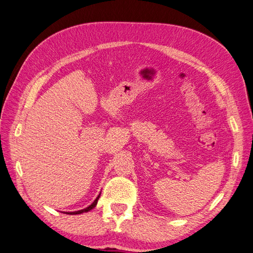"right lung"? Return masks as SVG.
I'll use <instances>...</instances> for the list:
<instances>
[{
    "label": "right lung",
    "instance_id": "obj_1",
    "mask_svg": "<svg viewBox=\"0 0 253 253\" xmlns=\"http://www.w3.org/2000/svg\"><path fill=\"white\" fill-rule=\"evenodd\" d=\"M99 197H100V193L98 194V197H97V198L95 199L94 202H93L92 204H90L89 206H87L86 209L81 210V211H65V213H70V215H78V213H82V212H86V211H89L90 210H93L94 207L97 205V202H98V199H99Z\"/></svg>",
    "mask_w": 253,
    "mask_h": 253
}]
</instances>
